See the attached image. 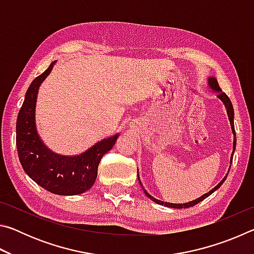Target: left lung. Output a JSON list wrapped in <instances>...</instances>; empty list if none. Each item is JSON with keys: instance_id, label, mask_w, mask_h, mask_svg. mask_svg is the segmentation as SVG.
Masks as SVG:
<instances>
[{"instance_id": "left-lung-1", "label": "left lung", "mask_w": 254, "mask_h": 254, "mask_svg": "<svg viewBox=\"0 0 254 254\" xmlns=\"http://www.w3.org/2000/svg\"><path fill=\"white\" fill-rule=\"evenodd\" d=\"M208 87L212 89L213 92L216 93V96L218 100H220L223 104H224L225 109H226V113H227V117H229V120H230V123H231V128H232V132H233V135H234V140H233V152H232L231 154V163H232V160H233V154H234V151H235V145H236V134H235V128H234V110H233V105H232V102L229 98V96L226 95V94L224 92H222V89L220 87V85H218L217 83V79L215 78V77H208ZM231 168V166H230ZM230 171V169H229ZM229 171H227V175H229ZM227 175L225 176L224 178H223L220 183H218L216 186H215L213 189H210V190L208 192H206V194H204L203 196H200L199 198L197 199H194L191 201H188V203H184V204H174V203H167V201H162V200H159L157 198H154L153 196H151L149 194V192L145 190V189L143 188L142 184H141L140 182V178H139V173H137V179H139V183L141 186H142V189L144 191V194L147 197H149L150 199H151L152 201H154V203H157L159 205H163V206H167V207H171V208H188V207H191V206H195L196 204L200 203L201 200L207 198V197L209 195H212L213 192L215 190H217L218 188H220L222 186V184L225 182V179L227 177Z\"/></svg>"}]
</instances>
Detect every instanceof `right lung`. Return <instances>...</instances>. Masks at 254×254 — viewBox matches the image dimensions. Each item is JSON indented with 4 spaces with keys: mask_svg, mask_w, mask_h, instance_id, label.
Here are the masks:
<instances>
[{
    "mask_svg": "<svg viewBox=\"0 0 254 254\" xmlns=\"http://www.w3.org/2000/svg\"><path fill=\"white\" fill-rule=\"evenodd\" d=\"M55 64L51 63L48 69L36 77L25 93L16 120V148L22 168L33 182L53 194L78 195L95 183L101 159L113 148L120 134L98 141L76 156H63L47 147L37 131L36 103L40 85Z\"/></svg>",
    "mask_w": 254,
    "mask_h": 254,
    "instance_id": "right-lung-1",
    "label": "right lung"
}]
</instances>
